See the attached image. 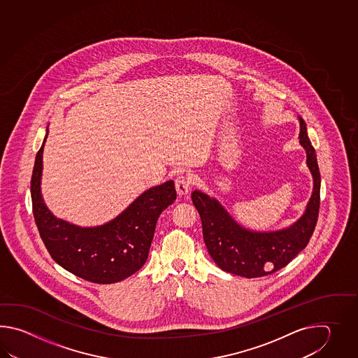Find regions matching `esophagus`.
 Returning <instances> with one entry per match:
<instances>
[{
  "label": "esophagus",
  "instance_id": "34e87169",
  "mask_svg": "<svg viewBox=\"0 0 358 358\" xmlns=\"http://www.w3.org/2000/svg\"><path fill=\"white\" fill-rule=\"evenodd\" d=\"M190 188H192V180L189 176H179L176 179V189L178 192L179 197H184L189 193Z\"/></svg>",
  "mask_w": 358,
  "mask_h": 358
}]
</instances>
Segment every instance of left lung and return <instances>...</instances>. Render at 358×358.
Returning a JSON list of instances; mask_svg holds the SVG:
<instances>
[{
  "instance_id": "8db88e82",
  "label": "left lung",
  "mask_w": 358,
  "mask_h": 358,
  "mask_svg": "<svg viewBox=\"0 0 358 358\" xmlns=\"http://www.w3.org/2000/svg\"><path fill=\"white\" fill-rule=\"evenodd\" d=\"M299 120V145L306 151V164L313 180L312 194L302 216L287 228L257 231L244 228L216 198L193 190L192 202L202 221L207 251L221 270L243 278H259L287 266L310 242L319 217V165L307 136L306 122Z\"/></svg>"
}]
</instances>
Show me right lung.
<instances>
[{"label": "right lung", "mask_w": 358, "mask_h": 358, "mask_svg": "<svg viewBox=\"0 0 358 358\" xmlns=\"http://www.w3.org/2000/svg\"><path fill=\"white\" fill-rule=\"evenodd\" d=\"M47 136L48 129L36 156L31 184L33 215L47 251L61 267L88 282L113 284L129 278L145 265L159 216L176 199L174 182L145 190L113 220L79 227L56 217L42 197Z\"/></svg>", "instance_id": "1"}]
</instances>
